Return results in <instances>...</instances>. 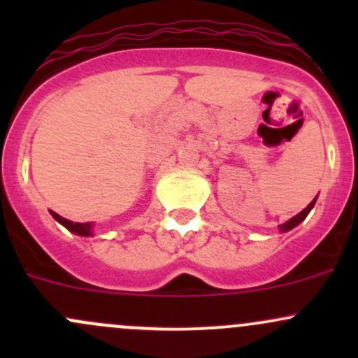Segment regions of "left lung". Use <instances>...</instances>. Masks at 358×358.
<instances>
[{
  "instance_id": "1",
  "label": "left lung",
  "mask_w": 358,
  "mask_h": 358,
  "mask_svg": "<svg viewBox=\"0 0 358 358\" xmlns=\"http://www.w3.org/2000/svg\"><path fill=\"white\" fill-rule=\"evenodd\" d=\"M315 201H317V197H315V199H313L312 202H310V204L306 206V208L303 209L301 213H298V215H296V216H292V218L289 220V222H286V223H282V225H279L280 232H287V230L294 229L296 225H299V223H301L303 220H305L306 216H308V213L312 211V208H313V206H315Z\"/></svg>"
}]
</instances>
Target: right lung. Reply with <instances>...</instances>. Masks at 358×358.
I'll use <instances>...</instances> for the list:
<instances>
[{
  "mask_svg": "<svg viewBox=\"0 0 358 358\" xmlns=\"http://www.w3.org/2000/svg\"><path fill=\"white\" fill-rule=\"evenodd\" d=\"M52 216L57 220L59 223H62L67 230L71 232L78 234V236H92V223L86 222V223H74V222H69V220L62 218L60 215H57L55 211H52Z\"/></svg>",
  "mask_w": 358,
  "mask_h": 358,
  "instance_id": "right-lung-1",
  "label": "right lung"
}]
</instances>
